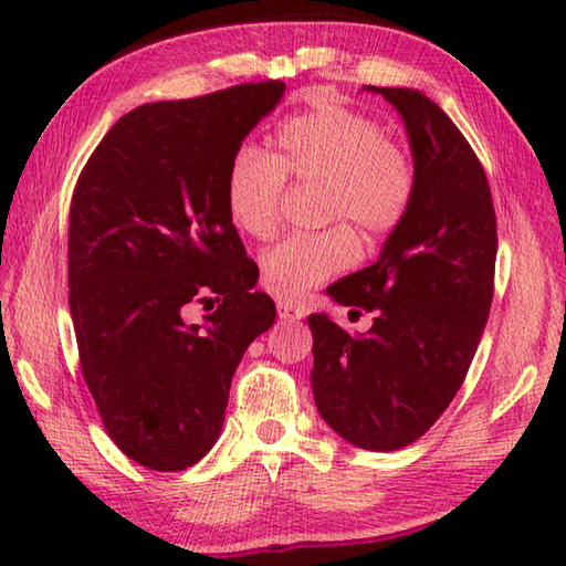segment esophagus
Returning a JSON list of instances; mask_svg holds the SVG:
<instances>
[{
	"label": "esophagus",
	"instance_id": "34e87169",
	"mask_svg": "<svg viewBox=\"0 0 566 566\" xmlns=\"http://www.w3.org/2000/svg\"><path fill=\"white\" fill-rule=\"evenodd\" d=\"M276 316L282 321H298L304 318V308L292 302H276Z\"/></svg>",
	"mask_w": 566,
	"mask_h": 566
}]
</instances>
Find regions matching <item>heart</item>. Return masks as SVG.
Listing matches in <instances>:
<instances>
[{"label": "heart", "instance_id": "b5f03b06", "mask_svg": "<svg viewBox=\"0 0 566 566\" xmlns=\"http://www.w3.org/2000/svg\"><path fill=\"white\" fill-rule=\"evenodd\" d=\"M286 179L321 185V219L343 221L318 233L290 235L264 252V290L298 298L350 268L365 238L391 235L413 207L418 172L381 124L338 104L296 114L276 128L274 150L240 146L226 172V209L238 231L270 240L280 231Z\"/></svg>", "mask_w": 566, "mask_h": 566}]
</instances>
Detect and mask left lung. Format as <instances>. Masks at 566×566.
I'll list each match as a JSON object with an SVG mask.
<instances>
[{
  "label": "left lung",
  "instance_id": "obj_1",
  "mask_svg": "<svg viewBox=\"0 0 566 566\" xmlns=\"http://www.w3.org/2000/svg\"><path fill=\"white\" fill-rule=\"evenodd\" d=\"M396 106L418 187L406 221L375 264L328 286L350 314L375 316L353 335L311 314V387L321 418L363 450L389 452L436 423L472 365L494 298L496 213L489 179L450 116L423 92L365 87Z\"/></svg>",
  "mask_w": 566,
  "mask_h": 566
}]
</instances>
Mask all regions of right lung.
I'll return each mask as SVG.
<instances>
[{"label": "right lung", "instance_id": "add662e5", "mask_svg": "<svg viewBox=\"0 0 566 566\" xmlns=\"http://www.w3.org/2000/svg\"><path fill=\"white\" fill-rule=\"evenodd\" d=\"M282 94L268 80L143 104L109 128L72 191L82 377L118 450L155 472L213 448L240 357L274 323L272 298L252 292L258 264L228 216L226 172ZM213 301L203 324L184 321L189 303Z\"/></svg>", "mask_w": 566, "mask_h": 566}]
</instances>
